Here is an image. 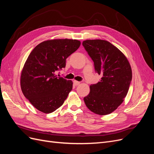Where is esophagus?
<instances>
[{"mask_svg":"<svg viewBox=\"0 0 154 154\" xmlns=\"http://www.w3.org/2000/svg\"><path fill=\"white\" fill-rule=\"evenodd\" d=\"M74 84L75 85H80V82H78V81H76V80H74Z\"/></svg>","mask_w":154,"mask_h":154,"instance_id":"1","label":"esophagus"}]
</instances>
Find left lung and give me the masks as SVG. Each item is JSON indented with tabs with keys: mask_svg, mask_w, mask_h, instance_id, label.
<instances>
[{
	"mask_svg": "<svg viewBox=\"0 0 154 154\" xmlns=\"http://www.w3.org/2000/svg\"><path fill=\"white\" fill-rule=\"evenodd\" d=\"M83 45L94 63L101 79L90 86V93L83 98L87 108L99 115L112 112L127 96L132 72L125 55L109 42L86 40Z\"/></svg>",
	"mask_w": 154,
	"mask_h": 154,
	"instance_id": "1",
	"label": "left lung"
}]
</instances>
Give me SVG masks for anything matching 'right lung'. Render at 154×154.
Segmentation results:
<instances>
[{"label":"right lung","instance_id":"add662e5","mask_svg":"<svg viewBox=\"0 0 154 154\" xmlns=\"http://www.w3.org/2000/svg\"><path fill=\"white\" fill-rule=\"evenodd\" d=\"M73 39H53L37 45L29 54L20 76L23 94L39 111L51 113L60 108L72 88V81L56 75L66 59L80 46Z\"/></svg>","mask_w":154,"mask_h":154}]
</instances>
